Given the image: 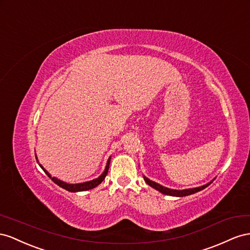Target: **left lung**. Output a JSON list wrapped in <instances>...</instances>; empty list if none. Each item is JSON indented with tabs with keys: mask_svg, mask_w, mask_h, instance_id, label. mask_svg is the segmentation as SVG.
<instances>
[{
	"mask_svg": "<svg viewBox=\"0 0 250 250\" xmlns=\"http://www.w3.org/2000/svg\"><path fill=\"white\" fill-rule=\"evenodd\" d=\"M145 180L146 182L149 185V187H152L153 188L159 190L160 192H162V194L165 195H169V196H175V197H184V196H188V195H191V194H195V192L197 191H200L202 189H204L205 188H208V185L212 182H209L208 184H205L203 185V187H200V188H188V189H183V190H177V189H170V188H165L162 187V185L156 183L154 181H151L149 179H147L146 177H145Z\"/></svg>",
	"mask_w": 250,
	"mask_h": 250,
	"instance_id": "8db88e82",
	"label": "left lung"
}]
</instances>
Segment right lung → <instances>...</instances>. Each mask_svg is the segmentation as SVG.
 Masks as SVG:
<instances>
[{
    "instance_id": "obj_1",
    "label": "right lung",
    "mask_w": 250,
    "mask_h": 250,
    "mask_svg": "<svg viewBox=\"0 0 250 250\" xmlns=\"http://www.w3.org/2000/svg\"><path fill=\"white\" fill-rule=\"evenodd\" d=\"M110 159H111V158H109L108 163H106V167H105L104 172L101 176H99L98 178H96V179H94V180H91V181H88V182H83V183H78V184H69V183H66V182H62V181L59 180L58 178L52 177V176L50 175V174L47 172V170H46L44 167H42L41 165H40V167L42 168V170H44V172L46 173V175H47V176L50 178V179H51L55 184H58L59 187H61V188H65V189H67V190H69V191L75 192V191L89 190V189H91V188H96L98 184H101V183L104 181V179L105 178L106 174H108L109 166H110Z\"/></svg>"
}]
</instances>
